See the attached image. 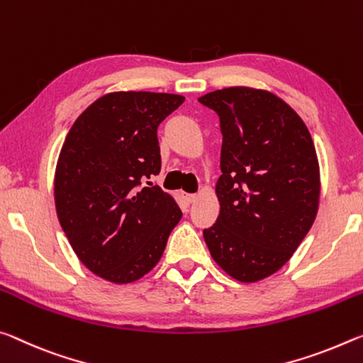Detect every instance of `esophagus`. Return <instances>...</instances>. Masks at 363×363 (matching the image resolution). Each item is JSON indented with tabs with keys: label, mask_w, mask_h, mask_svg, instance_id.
I'll use <instances>...</instances> for the list:
<instances>
[{
	"label": "esophagus",
	"mask_w": 363,
	"mask_h": 363,
	"mask_svg": "<svg viewBox=\"0 0 363 363\" xmlns=\"http://www.w3.org/2000/svg\"><path fill=\"white\" fill-rule=\"evenodd\" d=\"M185 199H186V203L191 204V203H194L196 199H198V194H194V193H186V194H185Z\"/></svg>",
	"instance_id": "obj_1"
}]
</instances>
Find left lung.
<instances>
[{
    "label": "left lung",
    "instance_id": "1",
    "mask_svg": "<svg viewBox=\"0 0 363 363\" xmlns=\"http://www.w3.org/2000/svg\"><path fill=\"white\" fill-rule=\"evenodd\" d=\"M218 116L220 213L203 231L213 260L252 283L288 262L315 220L320 170L306 123L275 94L231 86L198 99Z\"/></svg>",
    "mask_w": 363,
    "mask_h": 363
}]
</instances>
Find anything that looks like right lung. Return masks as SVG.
<instances>
[{
  "label": "right lung",
  "mask_w": 363,
  "mask_h": 363,
  "mask_svg": "<svg viewBox=\"0 0 363 363\" xmlns=\"http://www.w3.org/2000/svg\"><path fill=\"white\" fill-rule=\"evenodd\" d=\"M185 98L111 93L82 112L59 154V222L93 273L130 283L159 262L182 211L152 177L160 172L157 127Z\"/></svg>",
  "instance_id": "obj_1"
}]
</instances>
